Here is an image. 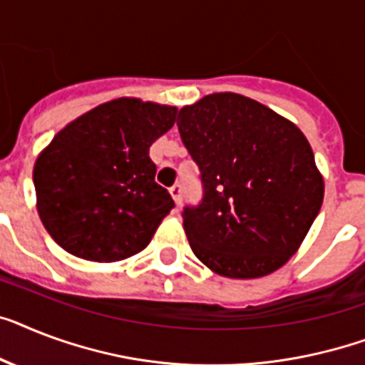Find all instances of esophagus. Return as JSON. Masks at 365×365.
<instances>
[{
	"mask_svg": "<svg viewBox=\"0 0 365 365\" xmlns=\"http://www.w3.org/2000/svg\"><path fill=\"white\" fill-rule=\"evenodd\" d=\"M182 192H183V185L180 182H176L173 187H170V195H173L176 206H180V204H182Z\"/></svg>",
	"mask_w": 365,
	"mask_h": 365,
	"instance_id": "esophagus-1",
	"label": "esophagus"
}]
</instances>
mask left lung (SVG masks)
Masks as SVG:
<instances>
[{
	"label": "left lung",
	"instance_id": "left-lung-1",
	"mask_svg": "<svg viewBox=\"0 0 365 365\" xmlns=\"http://www.w3.org/2000/svg\"><path fill=\"white\" fill-rule=\"evenodd\" d=\"M178 131L202 183V200L182 212L197 259L232 279L281 268L306 238L324 197L304 133L238 93L183 106Z\"/></svg>",
	"mask_w": 365,
	"mask_h": 365
}]
</instances>
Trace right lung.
Wrapping results in <instances>:
<instances>
[{"instance_id":"right-lung-1","label":"right lung","mask_w":365,"mask_h":365,"mask_svg":"<svg viewBox=\"0 0 365 365\" xmlns=\"http://www.w3.org/2000/svg\"><path fill=\"white\" fill-rule=\"evenodd\" d=\"M174 106L115 99L71 121L37 157L34 185L44 229L93 262L133 257L174 208L155 182L150 146L174 125Z\"/></svg>"}]
</instances>
